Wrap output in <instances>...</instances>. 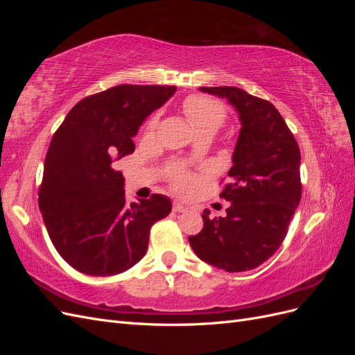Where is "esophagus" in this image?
<instances>
[{
    "label": "esophagus",
    "instance_id": "1",
    "mask_svg": "<svg viewBox=\"0 0 355 355\" xmlns=\"http://www.w3.org/2000/svg\"><path fill=\"white\" fill-rule=\"evenodd\" d=\"M187 210H188V207L184 206V204H182V202H175L173 204V211H176V213H184Z\"/></svg>",
    "mask_w": 355,
    "mask_h": 355
}]
</instances>
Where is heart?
<instances>
[{"label":"heart","mask_w":355,"mask_h":355,"mask_svg":"<svg viewBox=\"0 0 355 355\" xmlns=\"http://www.w3.org/2000/svg\"><path fill=\"white\" fill-rule=\"evenodd\" d=\"M187 118L197 135H214L227 121V108L216 99L206 98V96H189L182 103ZM158 125V115H153L146 124V132L153 133ZM175 188L180 192H187L192 185V178L185 173H176Z\"/></svg>","instance_id":"1"}]
</instances>
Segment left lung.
I'll return each mask as SVG.
<instances>
[{"label":"left lung","mask_w":355,"mask_h":355,"mask_svg":"<svg viewBox=\"0 0 355 355\" xmlns=\"http://www.w3.org/2000/svg\"><path fill=\"white\" fill-rule=\"evenodd\" d=\"M227 99L241 123L220 197L225 218L201 214L204 227L189 244L201 261L228 272L254 270L277 252L302 196L300 151L275 106L239 87H200Z\"/></svg>","instance_id":"8db88e82"}]
</instances>
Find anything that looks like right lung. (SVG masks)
<instances>
[{
    "label": "right lung",
    "instance_id": "add662e5",
    "mask_svg": "<svg viewBox=\"0 0 355 355\" xmlns=\"http://www.w3.org/2000/svg\"><path fill=\"white\" fill-rule=\"evenodd\" d=\"M175 92V85H115L81 99L53 135L38 204L53 245L77 271H127L145 256L153 225L170 213V200L159 194L128 202L112 164L135 151L139 127Z\"/></svg>",
    "mask_w": 355,
    "mask_h": 355
}]
</instances>
